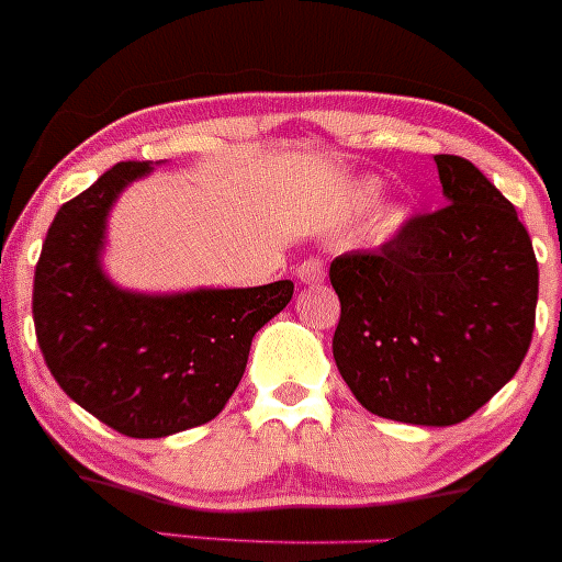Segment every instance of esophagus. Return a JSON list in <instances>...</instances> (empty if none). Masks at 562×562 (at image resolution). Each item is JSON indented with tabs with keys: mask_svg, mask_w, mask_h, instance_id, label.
I'll list each match as a JSON object with an SVG mask.
<instances>
[{
	"mask_svg": "<svg viewBox=\"0 0 562 562\" xmlns=\"http://www.w3.org/2000/svg\"><path fill=\"white\" fill-rule=\"evenodd\" d=\"M324 277H326L324 263L315 258L304 260V263L296 269V280L302 282V285H321V282H324Z\"/></svg>",
	"mask_w": 562,
	"mask_h": 562,
	"instance_id": "1",
	"label": "esophagus"
}]
</instances>
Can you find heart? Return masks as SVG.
<instances>
[{"instance_id":"heart-1","label":"heart","mask_w":562,"mask_h":562,"mask_svg":"<svg viewBox=\"0 0 562 562\" xmlns=\"http://www.w3.org/2000/svg\"><path fill=\"white\" fill-rule=\"evenodd\" d=\"M375 192H379V189H375V183H370V181L362 183V187H359V194H357L359 203H364V205L373 203ZM386 220H390V222H401V211L390 209V211H386Z\"/></svg>"}]
</instances>
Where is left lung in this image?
<instances>
[{
	"instance_id": "obj_1",
	"label": "left lung",
	"mask_w": 562,
	"mask_h": 562,
	"mask_svg": "<svg viewBox=\"0 0 562 562\" xmlns=\"http://www.w3.org/2000/svg\"><path fill=\"white\" fill-rule=\"evenodd\" d=\"M448 205L412 216L375 252L331 260V340L353 397L379 417L456 426L516 375L538 263L516 209L461 156H434Z\"/></svg>"
}]
</instances>
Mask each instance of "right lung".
<instances>
[{
	"label": "right lung",
	"mask_w": 562,
	"mask_h": 562,
	"mask_svg": "<svg viewBox=\"0 0 562 562\" xmlns=\"http://www.w3.org/2000/svg\"><path fill=\"white\" fill-rule=\"evenodd\" d=\"M154 172L120 161L54 216L32 291L37 346L70 401L134 439L203 426L241 381L255 331L293 296V282L139 293L103 271L109 211Z\"/></svg>",
	"instance_id": "add662e5"
}]
</instances>
